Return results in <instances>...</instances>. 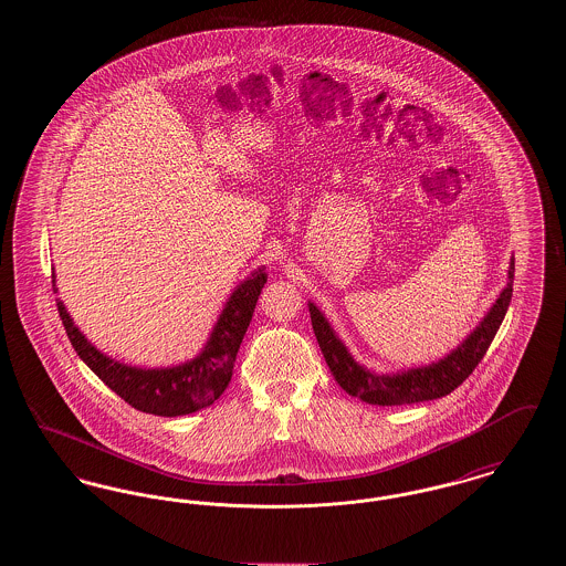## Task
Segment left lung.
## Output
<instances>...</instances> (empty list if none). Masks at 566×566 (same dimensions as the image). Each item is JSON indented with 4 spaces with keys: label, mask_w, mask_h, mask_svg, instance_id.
Masks as SVG:
<instances>
[{
    "label": "left lung",
    "mask_w": 566,
    "mask_h": 566,
    "mask_svg": "<svg viewBox=\"0 0 566 566\" xmlns=\"http://www.w3.org/2000/svg\"><path fill=\"white\" fill-rule=\"evenodd\" d=\"M513 271L515 265H510V282L503 289V293L494 301L484 321L473 328V333L450 352L446 358L427 365L407 369L401 374H374L365 367H360L352 358L348 348L339 342V337L333 333L331 324L324 318L323 312L310 303V316L312 326L316 333V339L321 344L324 360L331 369L337 384L360 401L369 405H409L420 401H432L439 397L450 395L467 377L473 374V369L482 363L485 350L490 348L499 326L503 323L513 293Z\"/></svg>",
    "instance_id": "1"
}]
</instances>
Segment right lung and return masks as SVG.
Here are the masks:
<instances>
[{"instance_id": "right-lung-1", "label": "right lung", "mask_w": 566, "mask_h": 566, "mask_svg": "<svg viewBox=\"0 0 566 566\" xmlns=\"http://www.w3.org/2000/svg\"><path fill=\"white\" fill-rule=\"evenodd\" d=\"M265 282L268 273L263 270L243 280L229 296L201 354L185 365L165 369H139L109 358L82 335L63 301H56V310L74 350L109 390L139 411L174 418L210 407L227 390L235 356Z\"/></svg>"}]
</instances>
